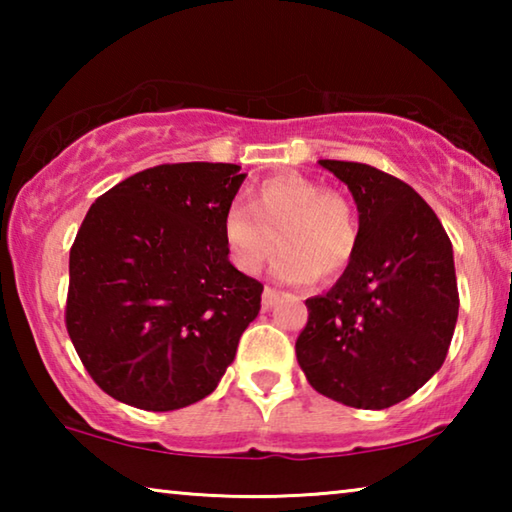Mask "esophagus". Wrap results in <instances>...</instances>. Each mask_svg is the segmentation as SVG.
Here are the masks:
<instances>
[{
	"instance_id": "1",
	"label": "esophagus",
	"mask_w": 512,
	"mask_h": 512,
	"mask_svg": "<svg viewBox=\"0 0 512 512\" xmlns=\"http://www.w3.org/2000/svg\"><path fill=\"white\" fill-rule=\"evenodd\" d=\"M277 296H280V291H275V289H271V287H266V289H264V293H262V305H264V309L273 307V302L277 300Z\"/></svg>"
}]
</instances>
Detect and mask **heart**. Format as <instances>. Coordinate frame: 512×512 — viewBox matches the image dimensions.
I'll use <instances>...</instances> for the list:
<instances>
[{
	"instance_id": "1",
	"label": "heart",
	"mask_w": 512,
	"mask_h": 512,
	"mask_svg": "<svg viewBox=\"0 0 512 512\" xmlns=\"http://www.w3.org/2000/svg\"><path fill=\"white\" fill-rule=\"evenodd\" d=\"M223 241L232 264L248 275L282 248L275 277L307 284L318 275L329 282L357 255L359 221L341 192L300 173H280L250 189L248 210L235 205L225 212Z\"/></svg>"
}]
</instances>
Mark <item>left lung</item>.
Listing matches in <instances>:
<instances>
[{
    "label": "left lung",
    "mask_w": 512,
    "mask_h": 512,
    "mask_svg": "<svg viewBox=\"0 0 512 512\" xmlns=\"http://www.w3.org/2000/svg\"><path fill=\"white\" fill-rule=\"evenodd\" d=\"M359 210V248L325 296L309 298L296 357L311 386L354 409H388L436 375L458 318L454 250L443 223L400 178L320 160Z\"/></svg>",
    "instance_id": "8db88e82"
}]
</instances>
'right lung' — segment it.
Instances as JSON below:
<instances>
[{"label":"right lung","instance_id":"obj_1","mask_svg":"<svg viewBox=\"0 0 512 512\" xmlns=\"http://www.w3.org/2000/svg\"><path fill=\"white\" fill-rule=\"evenodd\" d=\"M239 164H160L85 214L69 250L65 325L103 393L144 411L210 395L262 307V282L230 264L223 216Z\"/></svg>","mask_w":512,"mask_h":512}]
</instances>
